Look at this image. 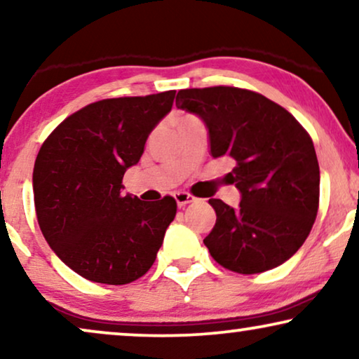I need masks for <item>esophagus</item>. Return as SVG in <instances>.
Wrapping results in <instances>:
<instances>
[{
	"mask_svg": "<svg viewBox=\"0 0 359 359\" xmlns=\"http://www.w3.org/2000/svg\"><path fill=\"white\" fill-rule=\"evenodd\" d=\"M175 201L176 204H178V208H184V205H188L191 203H194L196 198L194 196H191L188 193H183V191H178V193H175Z\"/></svg>",
	"mask_w": 359,
	"mask_h": 359,
	"instance_id": "34e87169",
	"label": "esophagus"
}]
</instances>
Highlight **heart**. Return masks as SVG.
Masks as SVG:
<instances>
[{
	"instance_id": "heart-1",
	"label": "heart",
	"mask_w": 359,
	"mask_h": 359,
	"mask_svg": "<svg viewBox=\"0 0 359 359\" xmlns=\"http://www.w3.org/2000/svg\"><path fill=\"white\" fill-rule=\"evenodd\" d=\"M184 117H189V116H183V117H180V119H178V121H181V119H184Z\"/></svg>"
}]
</instances>
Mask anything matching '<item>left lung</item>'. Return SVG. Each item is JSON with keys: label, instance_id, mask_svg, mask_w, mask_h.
<instances>
[{"label": "left lung", "instance_id": "1", "mask_svg": "<svg viewBox=\"0 0 359 359\" xmlns=\"http://www.w3.org/2000/svg\"><path fill=\"white\" fill-rule=\"evenodd\" d=\"M180 109L208 127L210 155L235 161L229 183L238 208L209 199L217 215L204 245L230 271L255 274L287 262L317 217L320 170L312 139L292 114L255 91L233 86L181 90Z\"/></svg>", "mask_w": 359, "mask_h": 359}]
</instances>
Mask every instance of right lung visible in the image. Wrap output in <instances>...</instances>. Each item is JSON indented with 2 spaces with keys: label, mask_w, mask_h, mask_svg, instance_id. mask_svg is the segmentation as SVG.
I'll list each match as a JSON object with an SVG mask.
<instances>
[{
  "label": "right lung",
  "mask_w": 359,
  "mask_h": 359,
  "mask_svg": "<svg viewBox=\"0 0 359 359\" xmlns=\"http://www.w3.org/2000/svg\"><path fill=\"white\" fill-rule=\"evenodd\" d=\"M176 91L112 97L67 117L34 165L36 214L58 258L85 279L127 284L149 271L176 215V201L124 194L122 178L139 163Z\"/></svg>",
  "instance_id": "right-lung-1"
}]
</instances>
